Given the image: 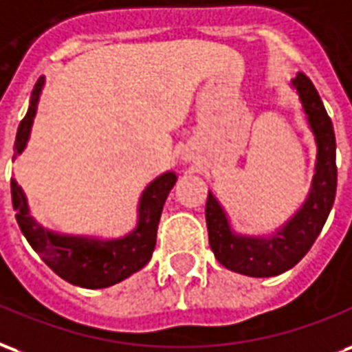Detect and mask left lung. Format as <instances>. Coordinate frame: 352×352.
Here are the masks:
<instances>
[{
	"label": "left lung",
	"instance_id": "left-lung-1",
	"mask_svg": "<svg viewBox=\"0 0 352 352\" xmlns=\"http://www.w3.org/2000/svg\"><path fill=\"white\" fill-rule=\"evenodd\" d=\"M307 123L317 142V161L306 202L283 227L270 236H243L230 229L229 217L214 195L208 193L206 225L215 258L232 272L250 278H272L291 270L306 255L324 227L338 186L336 135L332 120L313 82L304 73L292 78Z\"/></svg>",
	"mask_w": 352,
	"mask_h": 352
}]
</instances>
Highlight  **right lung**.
I'll use <instances>...</instances> for the list:
<instances>
[{
	"mask_svg": "<svg viewBox=\"0 0 352 352\" xmlns=\"http://www.w3.org/2000/svg\"><path fill=\"white\" fill-rule=\"evenodd\" d=\"M45 86V76H41L32 91L30 109L20 122L14 140V157L24 151L33 118L37 112L41 91ZM12 157V159H14ZM178 176L174 173L161 174L146 187L138 202L137 227L129 234L116 240H99L89 236L58 234L54 230L41 227L30 215V206L22 187L11 179L12 208L16 212L18 227L37 251L43 261L60 278L86 289H104L129 278L140 268H144L155 250L157 225L163 212L166 197L176 184Z\"/></svg>",
	"mask_w": 352,
	"mask_h": 352,
	"instance_id": "obj_1",
	"label": "right lung"
}]
</instances>
